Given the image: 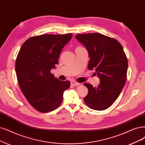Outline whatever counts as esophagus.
Wrapping results in <instances>:
<instances>
[{"mask_svg": "<svg viewBox=\"0 0 145 145\" xmlns=\"http://www.w3.org/2000/svg\"><path fill=\"white\" fill-rule=\"evenodd\" d=\"M80 84L78 83L77 82H76L75 81H71V85H73V86H78Z\"/></svg>", "mask_w": 145, "mask_h": 145, "instance_id": "34e87169", "label": "esophagus"}]
</instances>
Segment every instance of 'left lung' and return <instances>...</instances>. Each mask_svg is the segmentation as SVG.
<instances>
[{
	"label": "left lung",
	"mask_w": 145,
	"mask_h": 145,
	"mask_svg": "<svg viewBox=\"0 0 145 145\" xmlns=\"http://www.w3.org/2000/svg\"><path fill=\"white\" fill-rule=\"evenodd\" d=\"M75 37L88 52V69H95L100 79L97 87L84 84L88 89L84 102L94 110L106 109L118 97L125 85L128 67L125 54L118 41L102 34H77Z\"/></svg>",
	"instance_id": "1"
}]
</instances>
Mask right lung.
Wrapping results in <instances>:
<instances>
[{
	"instance_id": "add662e5",
	"label": "right lung",
	"mask_w": 145,
	"mask_h": 145,
	"mask_svg": "<svg viewBox=\"0 0 145 145\" xmlns=\"http://www.w3.org/2000/svg\"><path fill=\"white\" fill-rule=\"evenodd\" d=\"M72 34L42 35L31 37L21 46L15 61V71L21 91L31 106L45 113L58 108L63 93L71 82L55 78L61 50Z\"/></svg>"
}]
</instances>
